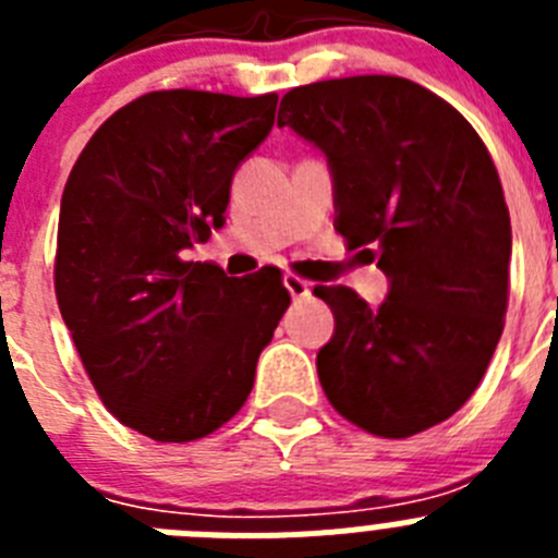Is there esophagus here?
Here are the masks:
<instances>
[{"mask_svg": "<svg viewBox=\"0 0 558 558\" xmlns=\"http://www.w3.org/2000/svg\"><path fill=\"white\" fill-rule=\"evenodd\" d=\"M284 288H288V293L293 295V299H307L310 290H313V284H310L307 279H302V276L288 274L284 276Z\"/></svg>", "mask_w": 558, "mask_h": 558, "instance_id": "obj_1", "label": "esophagus"}]
</instances>
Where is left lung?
Wrapping results in <instances>:
<instances>
[{
	"mask_svg": "<svg viewBox=\"0 0 558 558\" xmlns=\"http://www.w3.org/2000/svg\"><path fill=\"white\" fill-rule=\"evenodd\" d=\"M279 125L327 156L335 229L388 276L379 307L315 288L335 315L315 357L324 393L383 438L445 422L486 374L509 304L511 220L489 150L450 102L393 75L293 88Z\"/></svg>",
	"mask_w": 558,
	"mask_h": 558,
	"instance_id": "obj_1",
	"label": "left lung"
}]
</instances>
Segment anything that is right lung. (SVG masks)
<instances>
[{"label": "right lung", "instance_id": "add662e5", "mask_svg": "<svg viewBox=\"0 0 558 558\" xmlns=\"http://www.w3.org/2000/svg\"><path fill=\"white\" fill-rule=\"evenodd\" d=\"M276 100L150 92L111 113L69 172L58 307L102 405L153 441L226 425L290 304L279 270L236 282L184 259L226 223L234 170L274 128Z\"/></svg>", "mask_w": 558, "mask_h": 558}]
</instances>
